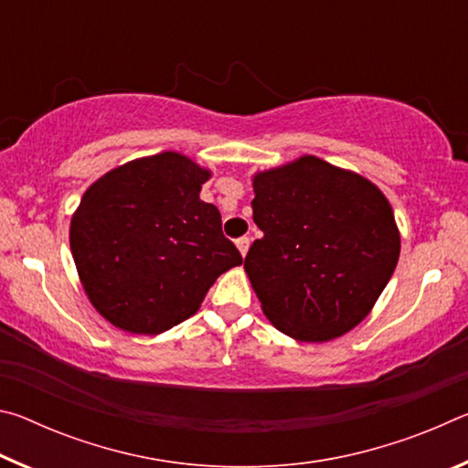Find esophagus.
<instances>
[{
    "label": "esophagus",
    "mask_w": 468,
    "mask_h": 468,
    "mask_svg": "<svg viewBox=\"0 0 468 468\" xmlns=\"http://www.w3.org/2000/svg\"><path fill=\"white\" fill-rule=\"evenodd\" d=\"M237 250H239V253L245 258V253L250 250V237H241V239H237Z\"/></svg>",
    "instance_id": "esophagus-1"
}]
</instances>
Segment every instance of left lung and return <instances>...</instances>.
Wrapping results in <instances>:
<instances>
[{"mask_svg":"<svg viewBox=\"0 0 468 468\" xmlns=\"http://www.w3.org/2000/svg\"><path fill=\"white\" fill-rule=\"evenodd\" d=\"M251 187L264 237L243 268L266 318L299 343H328L359 326L400 256L382 189L314 154L256 171Z\"/></svg>","mask_w":468,"mask_h":468,"instance_id":"1","label":"left lung"}]
</instances>
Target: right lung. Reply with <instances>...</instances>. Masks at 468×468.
<instances>
[{
    "label": "right lung",
    "instance_id": "right-lung-1",
    "mask_svg": "<svg viewBox=\"0 0 468 468\" xmlns=\"http://www.w3.org/2000/svg\"><path fill=\"white\" fill-rule=\"evenodd\" d=\"M212 171L167 150L107 171L69 220V250L86 297L130 335H161L200 310L241 253L200 200Z\"/></svg>",
    "mask_w": 468,
    "mask_h": 468
}]
</instances>
